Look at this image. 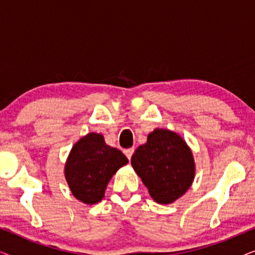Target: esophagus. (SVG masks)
Returning a JSON list of instances; mask_svg holds the SVG:
<instances>
[{
	"mask_svg": "<svg viewBox=\"0 0 255 255\" xmlns=\"http://www.w3.org/2000/svg\"><path fill=\"white\" fill-rule=\"evenodd\" d=\"M124 153H125V155L128 156V159L130 160V159H131V156L133 155V153H134V148H133V147H131V148H128V149H125Z\"/></svg>",
	"mask_w": 255,
	"mask_h": 255,
	"instance_id": "1",
	"label": "esophagus"
}]
</instances>
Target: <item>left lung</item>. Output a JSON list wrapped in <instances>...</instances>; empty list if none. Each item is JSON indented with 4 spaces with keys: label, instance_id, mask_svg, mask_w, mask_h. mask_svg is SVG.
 <instances>
[{
    "label": "left lung",
    "instance_id": "left-lung-1",
    "mask_svg": "<svg viewBox=\"0 0 255 255\" xmlns=\"http://www.w3.org/2000/svg\"><path fill=\"white\" fill-rule=\"evenodd\" d=\"M131 165L148 193L160 204H169L189 189L195 176L191 149L175 132L155 128L146 144L135 149Z\"/></svg>",
    "mask_w": 255,
    "mask_h": 255
}]
</instances>
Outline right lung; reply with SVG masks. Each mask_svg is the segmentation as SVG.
<instances>
[{
	"mask_svg": "<svg viewBox=\"0 0 255 255\" xmlns=\"http://www.w3.org/2000/svg\"><path fill=\"white\" fill-rule=\"evenodd\" d=\"M128 160L104 141L102 134L88 133L73 146L65 165V176L75 198L95 204L104 197L111 177Z\"/></svg>",
	"mask_w": 255,
	"mask_h": 255,
	"instance_id": "right-lung-1",
	"label": "right lung"
}]
</instances>
